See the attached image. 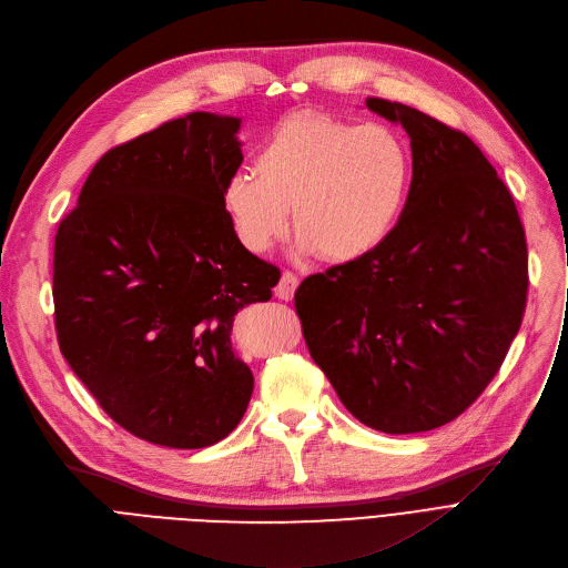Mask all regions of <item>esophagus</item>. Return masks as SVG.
Here are the masks:
<instances>
[{"label": "esophagus", "instance_id": "1", "mask_svg": "<svg viewBox=\"0 0 568 568\" xmlns=\"http://www.w3.org/2000/svg\"><path fill=\"white\" fill-rule=\"evenodd\" d=\"M297 284H300L297 275H293V273L284 271V273H282L280 284L275 286V295H277L280 300H291V297H293V293H295V288H297Z\"/></svg>", "mask_w": 568, "mask_h": 568}]
</instances>
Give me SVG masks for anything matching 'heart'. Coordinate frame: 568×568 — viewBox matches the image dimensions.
I'll list each match as a JSON object with an SVG mask.
<instances>
[{
  "mask_svg": "<svg viewBox=\"0 0 568 568\" xmlns=\"http://www.w3.org/2000/svg\"><path fill=\"white\" fill-rule=\"evenodd\" d=\"M413 183L408 142L385 123L300 112L282 119L222 187L241 245L268 252L293 224L297 250L348 263L378 250L404 215Z\"/></svg>",
  "mask_w": 568,
  "mask_h": 568,
  "instance_id": "b5f03b06",
  "label": "heart"
}]
</instances>
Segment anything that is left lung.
I'll return each mask as SVG.
<instances>
[{"label": "left lung", "instance_id": "obj_1", "mask_svg": "<svg viewBox=\"0 0 568 568\" xmlns=\"http://www.w3.org/2000/svg\"><path fill=\"white\" fill-rule=\"evenodd\" d=\"M402 123L413 183L389 239L295 291L314 362L362 424L438 428L503 366L527 303V243L514 196L481 149L415 108L366 98Z\"/></svg>", "mask_w": 568, "mask_h": 568}]
</instances>
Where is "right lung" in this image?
Returning <instances> with one entry per match:
<instances>
[{"instance_id": "1", "label": "right lung", "mask_w": 568, "mask_h": 568, "mask_svg": "<svg viewBox=\"0 0 568 568\" xmlns=\"http://www.w3.org/2000/svg\"><path fill=\"white\" fill-rule=\"evenodd\" d=\"M241 119L192 112L95 162L54 239L59 348L119 426L199 449L243 419L254 378L233 316L280 268L247 252L222 206Z\"/></svg>"}]
</instances>
